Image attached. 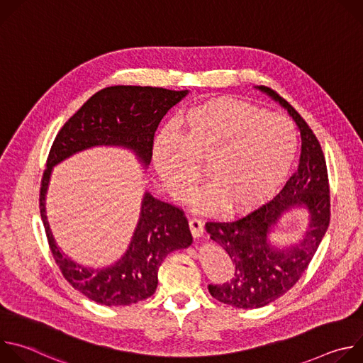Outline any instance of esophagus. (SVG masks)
Here are the masks:
<instances>
[{
    "label": "esophagus",
    "mask_w": 363,
    "mask_h": 363,
    "mask_svg": "<svg viewBox=\"0 0 363 363\" xmlns=\"http://www.w3.org/2000/svg\"><path fill=\"white\" fill-rule=\"evenodd\" d=\"M189 230H191L194 238L202 237V234H203V224L198 218H192V220H189Z\"/></svg>",
    "instance_id": "obj_1"
}]
</instances>
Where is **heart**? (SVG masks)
I'll list each match as a JSON object with an SVG mask.
<instances>
[{"label": "heart", "instance_id": "obj_1", "mask_svg": "<svg viewBox=\"0 0 363 363\" xmlns=\"http://www.w3.org/2000/svg\"><path fill=\"white\" fill-rule=\"evenodd\" d=\"M177 133H162L153 147V162L167 191L185 199L199 179L208 178L191 202L199 211L224 203L247 211L267 201L286 179L297 152L293 123L248 103L218 99L186 111Z\"/></svg>", "mask_w": 363, "mask_h": 363}]
</instances>
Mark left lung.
Wrapping results in <instances>:
<instances>
[{
  "instance_id": "8db88e82",
  "label": "left lung",
  "mask_w": 363,
  "mask_h": 363,
  "mask_svg": "<svg viewBox=\"0 0 363 363\" xmlns=\"http://www.w3.org/2000/svg\"><path fill=\"white\" fill-rule=\"evenodd\" d=\"M287 109L301 136L300 164L283 189L260 208L233 221H206L205 230L231 257L234 276L223 284H210L214 298L238 308L267 306L287 293L301 277L330 223V189L320 143L297 111L277 91L258 86ZM290 206H306L311 217L303 241L274 250L267 238Z\"/></svg>"
}]
</instances>
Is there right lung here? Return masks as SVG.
<instances>
[{
    "instance_id": "obj_1",
    "label": "right lung",
    "mask_w": 363,
    "mask_h": 363,
    "mask_svg": "<svg viewBox=\"0 0 363 363\" xmlns=\"http://www.w3.org/2000/svg\"><path fill=\"white\" fill-rule=\"evenodd\" d=\"M186 93V90L175 91L150 86L101 89L63 125L51 145L40 186V214L48 247L63 277L99 304L129 306L150 297L157 290L158 270L165 257L192 244L188 220L178 206L146 192L126 254L108 269H86L67 258L51 235L44 202L51 169L73 153L97 145L133 149L147 167L152 160L155 132L167 112Z\"/></svg>"
}]
</instances>
